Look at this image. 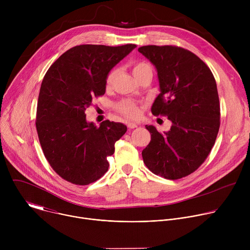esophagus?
Segmentation results:
<instances>
[{
    "mask_svg": "<svg viewBox=\"0 0 250 250\" xmlns=\"http://www.w3.org/2000/svg\"><path fill=\"white\" fill-rule=\"evenodd\" d=\"M137 126H138V125L135 124V123H128V124H127V127H128L129 129H133V128H135V127H137Z\"/></svg>",
    "mask_w": 250,
    "mask_h": 250,
    "instance_id": "esophagus-1",
    "label": "esophagus"
}]
</instances>
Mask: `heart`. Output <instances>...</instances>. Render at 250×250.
I'll return each mask as SVG.
<instances>
[{
    "label": "heart",
    "instance_id": "obj_1",
    "mask_svg": "<svg viewBox=\"0 0 250 250\" xmlns=\"http://www.w3.org/2000/svg\"><path fill=\"white\" fill-rule=\"evenodd\" d=\"M131 71H132V75L134 76V78H136L139 75L144 74L146 72L152 73V67L148 62L136 61V62L132 63ZM115 77H116V71L113 70L108 74V76H106V79H105L106 87H110L113 84ZM117 110L121 114H123L124 116H125L129 119H135L139 116L138 106L136 105L135 103H133L132 101H129V100H124V101H121L120 103H118Z\"/></svg>",
    "mask_w": 250,
    "mask_h": 250
}]
</instances>
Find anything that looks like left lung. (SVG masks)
I'll use <instances>...</instances> for the list:
<instances>
[{
    "mask_svg": "<svg viewBox=\"0 0 250 250\" xmlns=\"http://www.w3.org/2000/svg\"><path fill=\"white\" fill-rule=\"evenodd\" d=\"M138 51L157 71L160 93L151 113L172 123L164 133L146 125L151 140L142 158L152 173L180 179L197 170L215 145L221 118L217 83L205 62L187 49L146 45Z\"/></svg>",
    "mask_w": 250,
    "mask_h": 250,
    "instance_id": "left-lung-1",
    "label": "left lung"
}]
</instances>
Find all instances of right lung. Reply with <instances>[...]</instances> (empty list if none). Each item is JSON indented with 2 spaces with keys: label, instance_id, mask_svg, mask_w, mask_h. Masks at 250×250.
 Segmentation results:
<instances>
[{
  "label": "right lung",
  "instance_id": "add662e5",
  "mask_svg": "<svg viewBox=\"0 0 250 250\" xmlns=\"http://www.w3.org/2000/svg\"><path fill=\"white\" fill-rule=\"evenodd\" d=\"M135 44H83L64 52L47 70L38 102L37 130L44 156L64 180L76 185L97 181L108 171L106 157L127 127L104 121L98 127L86 120L94 97L105 92L110 71Z\"/></svg>",
  "mask_w": 250,
  "mask_h": 250
}]
</instances>
